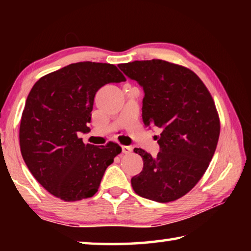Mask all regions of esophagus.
<instances>
[{
    "instance_id": "obj_1",
    "label": "esophagus",
    "mask_w": 251,
    "mask_h": 251,
    "mask_svg": "<svg viewBox=\"0 0 251 251\" xmlns=\"http://www.w3.org/2000/svg\"><path fill=\"white\" fill-rule=\"evenodd\" d=\"M131 151H133V148H131L130 146H125V145H123V146H122V151H123V154H125V155H129L130 152H131Z\"/></svg>"
}]
</instances>
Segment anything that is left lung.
I'll return each instance as SVG.
<instances>
[{"label": "left lung", "mask_w": 251, "mask_h": 251, "mask_svg": "<svg viewBox=\"0 0 251 251\" xmlns=\"http://www.w3.org/2000/svg\"><path fill=\"white\" fill-rule=\"evenodd\" d=\"M143 86V122L161 128L156 157L135 148L143 171L131 178L141 197L169 202L190 192L207 171L217 147L220 121L209 91L192 70L163 59L120 64Z\"/></svg>", "instance_id": "obj_1"}]
</instances>
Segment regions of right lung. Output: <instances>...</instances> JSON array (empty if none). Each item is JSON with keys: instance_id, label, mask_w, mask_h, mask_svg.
<instances>
[{"instance_id": "add662e5", "label": "right lung", "mask_w": 251, "mask_h": 251, "mask_svg": "<svg viewBox=\"0 0 251 251\" xmlns=\"http://www.w3.org/2000/svg\"><path fill=\"white\" fill-rule=\"evenodd\" d=\"M115 65L78 62L44 75L25 101L20 124L21 154L35 179L65 201L94 196L104 173L122 151L116 143L84 144L96 92L125 82Z\"/></svg>"}]
</instances>
